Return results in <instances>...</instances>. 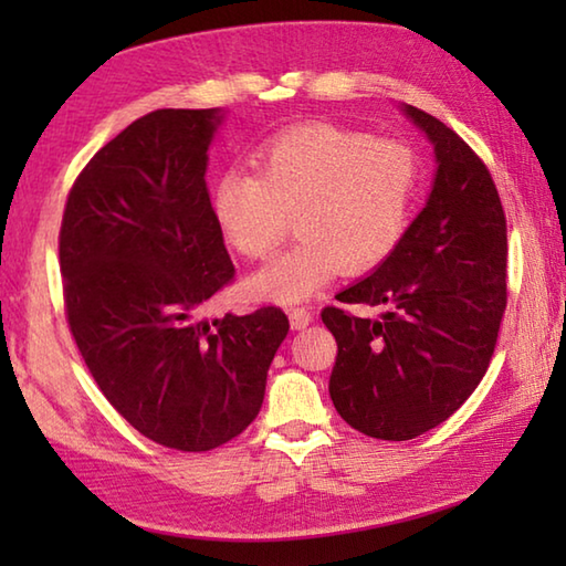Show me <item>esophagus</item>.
<instances>
[{"label":"esophagus","mask_w":566,"mask_h":566,"mask_svg":"<svg viewBox=\"0 0 566 566\" xmlns=\"http://www.w3.org/2000/svg\"><path fill=\"white\" fill-rule=\"evenodd\" d=\"M290 322H292L294 329H304L314 322V314L306 310V306H294V310L290 312Z\"/></svg>","instance_id":"esophagus-1"}]
</instances>
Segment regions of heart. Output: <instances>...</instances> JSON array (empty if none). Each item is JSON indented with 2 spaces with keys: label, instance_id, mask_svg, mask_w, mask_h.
<instances>
[{
  "label": "heart",
  "instance_id": "b5f03b06",
  "mask_svg": "<svg viewBox=\"0 0 566 566\" xmlns=\"http://www.w3.org/2000/svg\"><path fill=\"white\" fill-rule=\"evenodd\" d=\"M421 185L417 151L337 124H304L256 151V171L219 177L212 212L227 244L266 260L290 232V252L247 282L260 300L302 302L334 274L371 272L405 239Z\"/></svg>",
  "mask_w": 566,
  "mask_h": 566
}]
</instances>
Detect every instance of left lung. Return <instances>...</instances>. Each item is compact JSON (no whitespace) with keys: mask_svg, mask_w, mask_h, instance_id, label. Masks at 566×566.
Masks as SVG:
<instances>
[{"mask_svg":"<svg viewBox=\"0 0 566 566\" xmlns=\"http://www.w3.org/2000/svg\"><path fill=\"white\" fill-rule=\"evenodd\" d=\"M434 189L389 260L324 306L337 339L329 397L357 432L405 442L442 424L482 381L506 310V217L482 157L417 107ZM371 305L359 318L347 305Z\"/></svg>","mask_w":566,"mask_h":566,"instance_id":"obj_1","label":"left lung"}]
</instances>
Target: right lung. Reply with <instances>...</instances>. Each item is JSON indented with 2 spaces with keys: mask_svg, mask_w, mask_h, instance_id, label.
<instances>
[{
  "mask_svg": "<svg viewBox=\"0 0 566 566\" xmlns=\"http://www.w3.org/2000/svg\"><path fill=\"white\" fill-rule=\"evenodd\" d=\"M217 124V109L132 122L74 179L60 229L76 349L109 405L179 452H209L252 424L290 332L280 306L205 317L234 280L205 179Z\"/></svg>",
  "mask_w": 566,
  "mask_h": 566,
  "instance_id": "add662e5",
  "label": "right lung"
}]
</instances>
